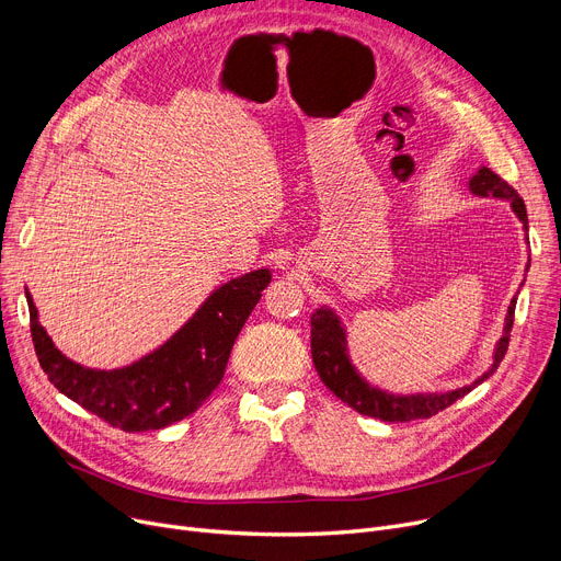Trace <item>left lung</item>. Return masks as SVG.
I'll return each instance as SVG.
<instances>
[{
	"label": "left lung",
	"mask_w": 561,
	"mask_h": 561,
	"mask_svg": "<svg viewBox=\"0 0 561 561\" xmlns=\"http://www.w3.org/2000/svg\"><path fill=\"white\" fill-rule=\"evenodd\" d=\"M468 191L478 195V197H491V199H503L510 202L512 211L516 218L523 222L525 231V241H527V211H525V202L520 195L500 176L489 170L480 168L473 176L468 180ZM529 268V263L525 265V273ZM525 282V279H523ZM520 282V286H523ZM520 290V288H518ZM518 300V293L512 298L505 322H503V334L495 341L493 352H491V364L489 368L476 377L470 385H463L459 389L450 391H419V393H396L389 389L377 387L375 381H370L357 364L350 357V343H347V330L343 325L341 316L330 307V305H320L311 313V357L313 366L325 385L341 402L352 407L355 411L370 419L379 421H389V423H407V421H419V419H430L438 414L440 409L450 407L466 393L480 387L484 379L493 375L497 364L503 362L507 345H510V332L514 325V307Z\"/></svg>",
	"instance_id": "8db88e82"
}]
</instances>
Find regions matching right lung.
I'll return each instance as SVG.
<instances>
[{
    "label": "right lung",
    "instance_id": "obj_1",
    "mask_svg": "<svg viewBox=\"0 0 561 561\" xmlns=\"http://www.w3.org/2000/svg\"><path fill=\"white\" fill-rule=\"evenodd\" d=\"M271 279V268L231 277L216 286L163 345L111 370L88 368L66 357L38 322V309L26 290L38 362L58 391L111 427L125 432L168 427L191 416L218 389L233 341Z\"/></svg>",
    "mask_w": 561,
    "mask_h": 561
}]
</instances>
